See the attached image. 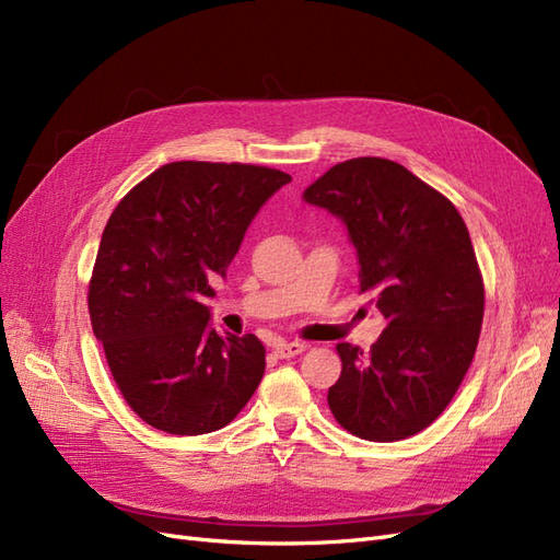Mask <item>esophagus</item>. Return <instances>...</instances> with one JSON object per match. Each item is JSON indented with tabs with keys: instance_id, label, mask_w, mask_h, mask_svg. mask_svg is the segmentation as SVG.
Returning a JSON list of instances; mask_svg holds the SVG:
<instances>
[{
	"instance_id": "obj_1",
	"label": "esophagus",
	"mask_w": 560,
	"mask_h": 560,
	"mask_svg": "<svg viewBox=\"0 0 560 560\" xmlns=\"http://www.w3.org/2000/svg\"><path fill=\"white\" fill-rule=\"evenodd\" d=\"M303 350H306V346L299 343V341H292V343H278V346H276V354H278L280 360L296 358V354H301Z\"/></svg>"
}]
</instances>
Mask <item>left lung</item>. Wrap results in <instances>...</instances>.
Wrapping results in <instances>:
<instances>
[{
  "mask_svg": "<svg viewBox=\"0 0 560 560\" xmlns=\"http://www.w3.org/2000/svg\"><path fill=\"white\" fill-rule=\"evenodd\" d=\"M303 198L343 219L360 292L387 319L369 352L336 346L343 369L329 409L369 442L413 436L444 413L479 343L486 292L463 217L404 165L376 156L334 165Z\"/></svg>",
  "mask_w": 560,
  "mask_h": 560,
  "instance_id": "8db88e82",
  "label": "left lung"
}]
</instances>
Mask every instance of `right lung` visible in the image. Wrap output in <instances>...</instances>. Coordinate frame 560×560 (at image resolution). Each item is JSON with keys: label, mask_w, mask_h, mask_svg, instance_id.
I'll return each instance as SVG.
<instances>
[{"label": "right lung", "mask_w": 560, "mask_h": 560, "mask_svg": "<svg viewBox=\"0 0 560 560\" xmlns=\"http://www.w3.org/2000/svg\"><path fill=\"white\" fill-rule=\"evenodd\" d=\"M287 182L276 167L177 161L114 208L89 313L116 387L147 425L179 436L222 430L259 387L264 343L210 329L206 299L254 214Z\"/></svg>", "instance_id": "add662e5"}]
</instances>
